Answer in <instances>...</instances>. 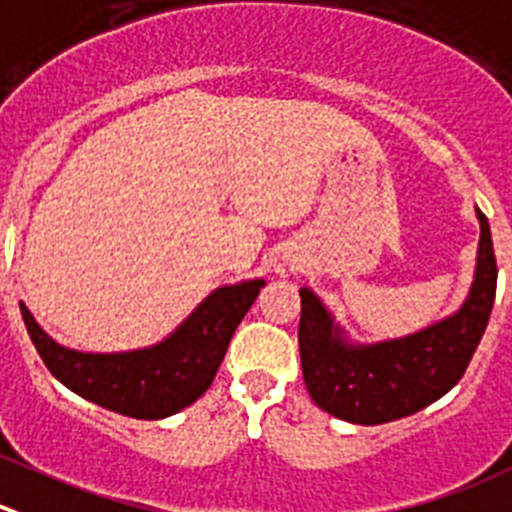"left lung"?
Here are the masks:
<instances>
[{"mask_svg":"<svg viewBox=\"0 0 512 512\" xmlns=\"http://www.w3.org/2000/svg\"><path fill=\"white\" fill-rule=\"evenodd\" d=\"M480 222L478 257L468 297L453 315L410 335L355 342L325 302L302 287L300 360L307 393L317 408L345 423L380 425L408 418L458 385L488 327L498 267L488 217Z\"/></svg>","mask_w":512,"mask_h":512,"instance_id":"8db88e82","label":"left lung"}]
</instances>
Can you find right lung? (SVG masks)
Listing matches in <instances>:
<instances>
[{"label":"right lung","mask_w":512,"mask_h":512,"mask_svg":"<svg viewBox=\"0 0 512 512\" xmlns=\"http://www.w3.org/2000/svg\"><path fill=\"white\" fill-rule=\"evenodd\" d=\"M262 285L265 280H242L217 287L165 340L124 352H84L59 345L24 302L19 307L34 347L64 388L127 418L162 420L205 395Z\"/></svg>","instance_id":"right-lung-1"}]
</instances>
